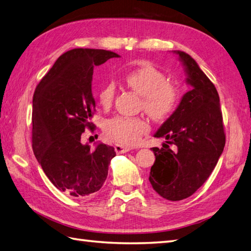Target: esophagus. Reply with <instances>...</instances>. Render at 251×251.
Instances as JSON below:
<instances>
[{"label": "esophagus", "mask_w": 251, "mask_h": 251, "mask_svg": "<svg viewBox=\"0 0 251 251\" xmlns=\"http://www.w3.org/2000/svg\"><path fill=\"white\" fill-rule=\"evenodd\" d=\"M114 149H115V152L119 153V154H122V153H126L131 150V148L128 147V146H124V145H120V143H116V145L114 146Z\"/></svg>", "instance_id": "obj_1"}]
</instances>
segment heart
<instances>
[{"label": "heart", "instance_id": "heart-1", "mask_svg": "<svg viewBox=\"0 0 251 251\" xmlns=\"http://www.w3.org/2000/svg\"><path fill=\"white\" fill-rule=\"evenodd\" d=\"M124 81L127 87L142 98L143 110L154 121H163L174 111L178 100V89L157 68L143 63L127 73ZM115 92L113 82L105 83L97 94L99 104L104 109L110 108ZM148 130V122L142 117L114 116L106 121L104 126L109 139L124 145H135Z\"/></svg>", "mask_w": 251, "mask_h": 251}]
</instances>
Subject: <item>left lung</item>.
I'll list each match as a JSON object with an SVG mask.
<instances>
[{"label":"left lung","instance_id":"1","mask_svg":"<svg viewBox=\"0 0 251 251\" xmlns=\"http://www.w3.org/2000/svg\"><path fill=\"white\" fill-rule=\"evenodd\" d=\"M179 56L191 88L154 134L167 141L152 148V188L168 201H181L201 188L215 169L226 145L220 99L215 85L189 54Z\"/></svg>","mask_w":251,"mask_h":251}]
</instances>
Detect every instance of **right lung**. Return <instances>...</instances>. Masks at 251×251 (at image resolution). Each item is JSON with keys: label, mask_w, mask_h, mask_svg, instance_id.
<instances>
[{"label": "right lung", "mask_w": 251, "mask_h": 251, "mask_svg": "<svg viewBox=\"0 0 251 251\" xmlns=\"http://www.w3.org/2000/svg\"><path fill=\"white\" fill-rule=\"evenodd\" d=\"M114 57L120 56L104 50H69L58 58L33 95L34 155L50 182L74 197L99 191L116 155L114 148L104 143L92 149L81 142L85 129L94 128V68Z\"/></svg>", "instance_id": "right-lung-1"}]
</instances>
